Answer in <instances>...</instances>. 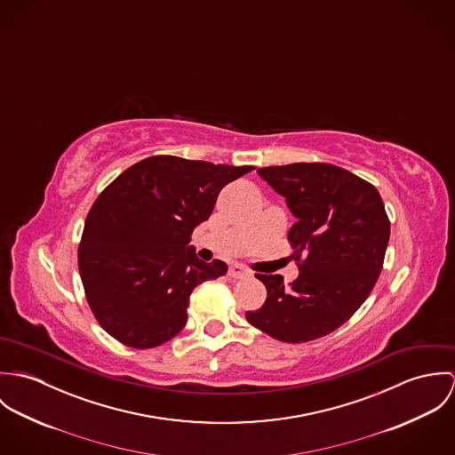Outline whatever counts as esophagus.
<instances>
[{"mask_svg": "<svg viewBox=\"0 0 455 455\" xmlns=\"http://www.w3.org/2000/svg\"><path fill=\"white\" fill-rule=\"evenodd\" d=\"M229 276L231 278H245V276H249V271L245 269V267H242V266H238V264H233L231 267H229Z\"/></svg>", "mask_w": 455, "mask_h": 455, "instance_id": "34e87169", "label": "esophagus"}]
</instances>
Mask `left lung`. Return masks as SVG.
<instances>
[{
  "instance_id": "1",
  "label": "left lung",
  "mask_w": 455,
  "mask_h": 455,
  "mask_svg": "<svg viewBox=\"0 0 455 455\" xmlns=\"http://www.w3.org/2000/svg\"><path fill=\"white\" fill-rule=\"evenodd\" d=\"M258 173L296 217L289 242L292 258L303 262L291 287L280 275H258L267 298L247 321L280 341L317 339L345 324L379 280L390 236L384 201L371 184L334 164L296 163Z\"/></svg>"
}]
</instances>
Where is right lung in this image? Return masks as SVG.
I'll list each match as a JSON object with an SVG mask.
<instances>
[{
    "instance_id": "obj_1",
    "label": "right lung",
    "mask_w": 455,
    "mask_h": 455,
    "mask_svg": "<svg viewBox=\"0 0 455 455\" xmlns=\"http://www.w3.org/2000/svg\"><path fill=\"white\" fill-rule=\"evenodd\" d=\"M252 166L154 156L132 164L94 201L78 247L87 303L101 327L132 348L182 331L196 285L226 275L196 256L191 235L224 186Z\"/></svg>"
}]
</instances>
